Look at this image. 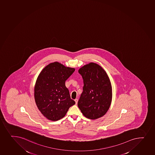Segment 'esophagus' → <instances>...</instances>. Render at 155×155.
<instances>
[{
	"label": "esophagus",
	"mask_w": 155,
	"mask_h": 155,
	"mask_svg": "<svg viewBox=\"0 0 155 155\" xmlns=\"http://www.w3.org/2000/svg\"><path fill=\"white\" fill-rule=\"evenodd\" d=\"M74 101L75 102V104H77L78 102V99H75V100H74Z\"/></svg>",
	"instance_id": "obj_1"
}]
</instances>
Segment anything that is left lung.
<instances>
[{
  "label": "left lung",
  "instance_id": "obj_1",
  "mask_svg": "<svg viewBox=\"0 0 155 155\" xmlns=\"http://www.w3.org/2000/svg\"><path fill=\"white\" fill-rule=\"evenodd\" d=\"M84 81L83 91L78 106L86 117L96 119L105 115L112 98L111 81L106 72L97 64L90 63L78 70Z\"/></svg>",
  "mask_w": 155,
  "mask_h": 155
}]
</instances>
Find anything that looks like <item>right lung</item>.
<instances>
[{
	"label": "right lung",
	"instance_id": "obj_1",
	"mask_svg": "<svg viewBox=\"0 0 155 155\" xmlns=\"http://www.w3.org/2000/svg\"><path fill=\"white\" fill-rule=\"evenodd\" d=\"M75 69L59 62L51 63L41 71L35 86V102L46 118L57 121L63 118L75 101L70 98L65 81Z\"/></svg>",
	"mask_w": 155,
	"mask_h": 155
}]
</instances>
